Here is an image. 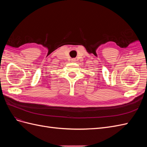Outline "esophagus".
Instances as JSON below:
<instances>
[{
  "label": "esophagus",
  "instance_id": "34e87169",
  "mask_svg": "<svg viewBox=\"0 0 147 147\" xmlns=\"http://www.w3.org/2000/svg\"><path fill=\"white\" fill-rule=\"evenodd\" d=\"M75 61H76V59H71V62H72V63H75Z\"/></svg>",
  "mask_w": 147,
  "mask_h": 147
}]
</instances>
